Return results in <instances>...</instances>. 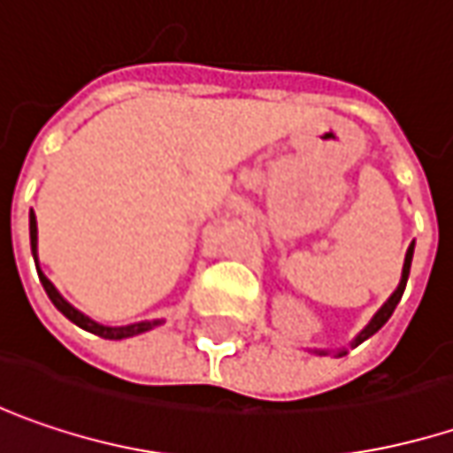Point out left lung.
Returning <instances> with one entry per match:
<instances>
[{
	"mask_svg": "<svg viewBox=\"0 0 453 453\" xmlns=\"http://www.w3.org/2000/svg\"><path fill=\"white\" fill-rule=\"evenodd\" d=\"M411 261H412V246L408 249V253H405V264H403V280H400V287L395 289V295H392V297L387 300L385 305H382V310H380V312H377V315L372 318V323H369V326H366V328H364V331L357 335L354 346H359L361 341H366L369 335H374V333L380 331V328L385 326L387 320H389V315L395 312V307H397L400 297H403V292H405V284H408V274H411ZM343 354H349V351H341V357H343Z\"/></svg>",
	"mask_w": 453,
	"mask_h": 453,
	"instance_id": "obj_1",
	"label": "left lung"
}]
</instances>
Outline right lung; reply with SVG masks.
<instances>
[{
  "label": "right lung",
  "instance_id": "obj_1",
  "mask_svg": "<svg viewBox=\"0 0 453 453\" xmlns=\"http://www.w3.org/2000/svg\"><path fill=\"white\" fill-rule=\"evenodd\" d=\"M30 246H33V256H35V264H38V226H35V215L30 212ZM38 277H41L42 281V289L48 292V297H50V303L58 307L64 315H66L71 323H76L79 328H84V331L94 333V335H99V338H110V341H120V338H133V335H138V333H146L148 328H153V326H158V320L156 323H135V326H125V328H107V326H99V323H94V320H89L87 315H81L76 307H71L56 292V287L50 284V280L42 274V272H38Z\"/></svg>",
  "mask_w": 453,
  "mask_h": 453
}]
</instances>
